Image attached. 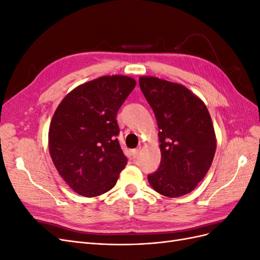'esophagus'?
<instances>
[{"instance_id": "34e87169", "label": "esophagus", "mask_w": 260, "mask_h": 260, "mask_svg": "<svg viewBox=\"0 0 260 260\" xmlns=\"http://www.w3.org/2000/svg\"><path fill=\"white\" fill-rule=\"evenodd\" d=\"M140 151H141V147H138V148H135V149H133V151H132V155H133V157H135V158H136V157L139 155Z\"/></svg>"}]
</instances>
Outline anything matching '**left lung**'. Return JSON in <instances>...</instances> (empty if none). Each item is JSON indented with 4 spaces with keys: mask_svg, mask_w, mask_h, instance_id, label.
Listing matches in <instances>:
<instances>
[{
    "mask_svg": "<svg viewBox=\"0 0 260 260\" xmlns=\"http://www.w3.org/2000/svg\"><path fill=\"white\" fill-rule=\"evenodd\" d=\"M158 125L159 168L148 175L154 190L167 198L192 192L209 170L216 135L204 102L184 85L159 78L139 79Z\"/></svg>",
    "mask_w": 260,
    "mask_h": 260,
    "instance_id": "1",
    "label": "left lung"
}]
</instances>
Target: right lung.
Listing matches in <instances>:
<instances>
[{"label":"right lung","instance_id":"1","mask_svg":"<svg viewBox=\"0 0 260 260\" xmlns=\"http://www.w3.org/2000/svg\"><path fill=\"white\" fill-rule=\"evenodd\" d=\"M137 82L114 75L78 85L62 99L49 129V151L65 182L95 198L116 184L127 157L117 140V112Z\"/></svg>","mask_w":260,"mask_h":260}]
</instances>
